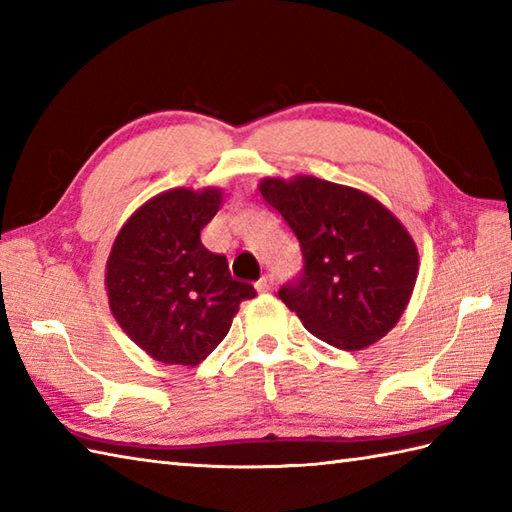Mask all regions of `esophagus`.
Segmentation results:
<instances>
[{
  "label": "esophagus",
  "mask_w": 512,
  "mask_h": 512,
  "mask_svg": "<svg viewBox=\"0 0 512 512\" xmlns=\"http://www.w3.org/2000/svg\"><path fill=\"white\" fill-rule=\"evenodd\" d=\"M273 286H275V277H273V275H264V277L259 279L257 284H255V288H257L259 292H270V290H273Z\"/></svg>",
  "instance_id": "34e87169"
}]
</instances>
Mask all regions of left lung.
<instances>
[{"label":"left lung","mask_w":512,"mask_h":512,"mask_svg":"<svg viewBox=\"0 0 512 512\" xmlns=\"http://www.w3.org/2000/svg\"><path fill=\"white\" fill-rule=\"evenodd\" d=\"M262 198L297 237L303 268L279 288L317 339L363 350L394 328L418 277V250L383 204L343 184L268 178Z\"/></svg>","instance_id":"1"}]
</instances>
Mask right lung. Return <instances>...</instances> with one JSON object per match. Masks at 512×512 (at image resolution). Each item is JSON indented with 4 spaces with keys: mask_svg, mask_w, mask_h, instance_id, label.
<instances>
[{
    "mask_svg": "<svg viewBox=\"0 0 512 512\" xmlns=\"http://www.w3.org/2000/svg\"><path fill=\"white\" fill-rule=\"evenodd\" d=\"M220 204V189L160 193L129 217L107 259L116 321L160 363L200 365L231 330L239 303L257 295L202 244Z\"/></svg>",
    "mask_w": 512,
    "mask_h": 512,
    "instance_id": "obj_1",
    "label": "right lung"
}]
</instances>
